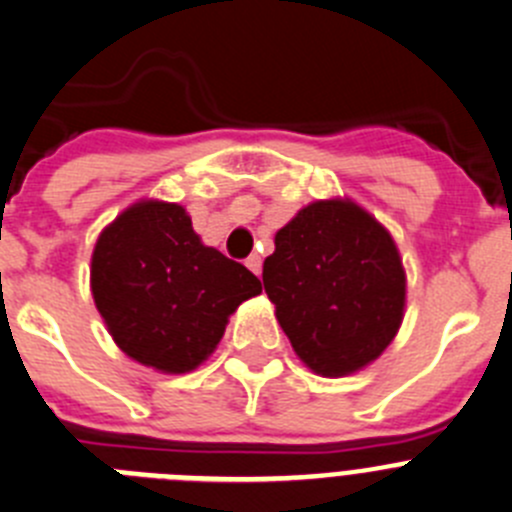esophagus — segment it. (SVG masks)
Listing matches in <instances>:
<instances>
[{"label":"esophagus","mask_w":512,"mask_h":512,"mask_svg":"<svg viewBox=\"0 0 512 512\" xmlns=\"http://www.w3.org/2000/svg\"><path fill=\"white\" fill-rule=\"evenodd\" d=\"M246 266L253 271V274L259 276L261 274V266H264V264H261L259 253H251V256H248V259H246Z\"/></svg>","instance_id":"34e87169"}]
</instances>
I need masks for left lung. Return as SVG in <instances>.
Instances as JSON below:
<instances>
[{"instance_id":"8db88e82","label":"left lung","mask_w":512,"mask_h":512,"mask_svg":"<svg viewBox=\"0 0 512 512\" xmlns=\"http://www.w3.org/2000/svg\"><path fill=\"white\" fill-rule=\"evenodd\" d=\"M264 289L294 353L322 375H348L391 345L406 274L391 233L350 200L299 210L274 238Z\"/></svg>"}]
</instances>
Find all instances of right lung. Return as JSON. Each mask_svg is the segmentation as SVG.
Masks as SVG:
<instances>
[{
	"mask_svg": "<svg viewBox=\"0 0 512 512\" xmlns=\"http://www.w3.org/2000/svg\"><path fill=\"white\" fill-rule=\"evenodd\" d=\"M91 289L129 358L187 373L213 353L238 304L261 294V281L203 246L185 208L149 200L98 236Z\"/></svg>",
	"mask_w": 512,
	"mask_h": 512,
	"instance_id": "add662e5",
	"label": "right lung"
}]
</instances>
